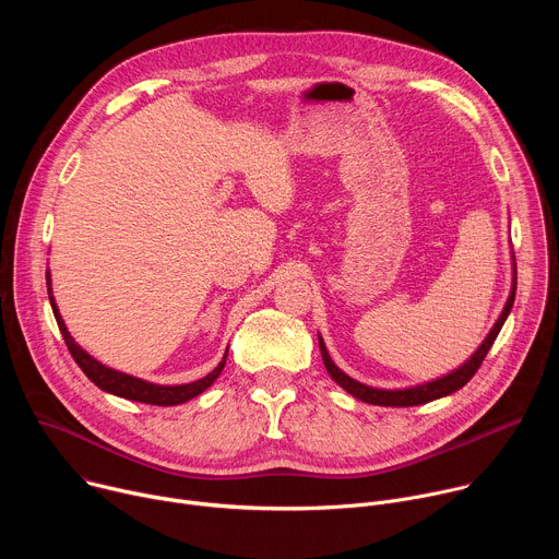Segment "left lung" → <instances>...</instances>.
Masks as SVG:
<instances>
[{
    "instance_id": "8db88e82",
    "label": "left lung",
    "mask_w": 559,
    "mask_h": 559,
    "mask_svg": "<svg viewBox=\"0 0 559 559\" xmlns=\"http://www.w3.org/2000/svg\"><path fill=\"white\" fill-rule=\"evenodd\" d=\"M511 263H513V278H511V292H509V298L502 307V313L498 316L496 325L491 328V332L487 334V338L480 343V347H477L460 367H455L453 371L436 378V380H427V382H420V384H414V386H403V389H380V386H371V384H365V382H358L356 378L347 376L330 356L328 352V345L325 341L321 338V334H318V347H321V356H323V362H325V369L328 373L332 376V380H336L347 393H352L354 397H358V401L367 403V405H378V407H416V405H425V403H431V401H438V397H444V395H451L453 391L462 389L471 378L473 373L480 369L485 356L489 354L491 345L496 343L504 321L511 313V307H513V300H515V287H518V270H515V257H511Z\"/></svg>"
}]
</instances>
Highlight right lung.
I'll return each instance as SVG.
<instances>
[{"label":"right lung","mask_w":559,"mask_h":559,"mask_svg":"<svg viewBox=\"0 0 559 559\" xmlns=\"http://www.w3.org/2000/svg\"><path fill=\"white\" fill-rule=\"evenodd\" d=\"M46 287H48V298H50V307H52V313H55V321L59 325V332L68 345V352L72 354L74 362L82 367V371L104 391L112 393V395H119V397H126V401H134V403H145V405H156V407H175V405H183L188 401H192V397H197L199 393H203L223 371L225 367V360H227V349L221 358V362L203 378L194 380V382H186V384H156V382H150V380H143V378H136V376H130V373H123V371H117L112 367H106L104 362H99L97 358H93L82 345L74 343V338L70 336L63 318L57 309V302H55V296H52V281H50V270L46 272Z\"/></svg>","instance_id":"1"}]
</instances>
